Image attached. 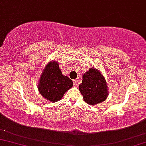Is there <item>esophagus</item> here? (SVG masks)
<instances>
[{"label": "esophagus", "mask_w": 146, "mask_h": 146, "mask_svg": "<svg viewBox=\"0 0 146 146\" xmlns=\"http://www.w3.org/2000/svg\"><path fill=\"white\" fill-rule=\"evenodd\" d=\"M79 82H80V79H75V80L73 81V85H74V86L76 87V86H78Z\"/></svg>", "instance_id": "obj_1"}]
</instances>
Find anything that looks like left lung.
I'll use <instances>...</instances> for the list:
<instances>
[{
	"label": "left lung",
	"mask_w": 146,
	"mask_h": 146,
	"mask_svg": "<svg viewBox=\"0 0 146 146\" xmlns=\"http://www.w3.org/2000/svg\"><path fill=\"white\" fill-rule=\"evenodd\" d=\"M79 89L85 102L90 105L104 102L109 93L104 75L94 67L90 68L84 73Z\"/></svg>",
	"instance_id": "left-lung-1"
}]
</instances>
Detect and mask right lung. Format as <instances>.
I'll list each match as a JSON object with an SVG mask.
<instances>
[{"instance_id":"add662e5","label":"right lung","mask_w":146,"mask_h":146,"mask_svg":"<svg viewBox=\"0 0 146 146\" xmlns=\"http://www.w3.org/2000/svg\"><path fill=\"white\" fill-rule=\"evenodd\" d=\"M73 86L71 79L62 74L57 60H53L50 61L43 69L38 81V89L46 100L56 102Z\"/></svg>"}]
</instances>
